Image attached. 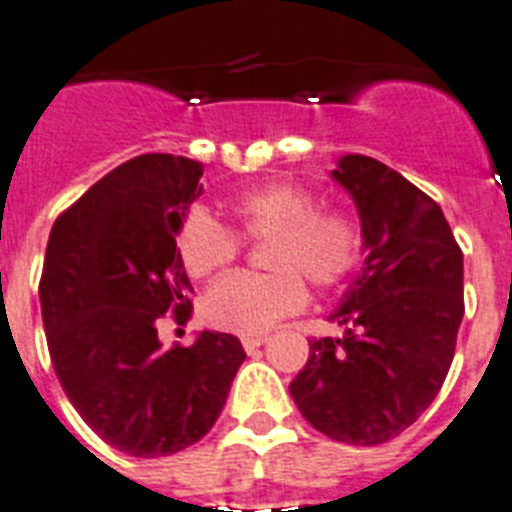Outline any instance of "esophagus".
<instances>
[{"mask_svg":"<svg viewBox=\"0 0 512 512\" xmlns=\"http://www.w3.org/2000/svg\"><path fill=\"white\" fill-rule=\"evenodd\" d=\"M240 342H243V349H246V352H253V349H259L261 344L266 342V336L264 334H251V336H243Z\"/></svg>","mask_w":512,"mask_h":512,"instance_id":"34e87169","label":"esophagus"}]
</instances>
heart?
<instances>
[{
  "label": "heart",
  "instance_id": "heart-1",
  "mask_svg": "<svg viewBox=\"0 0 512 512\" xmlns=\"http://www.w3.org/2000/svg\"><path fill=\"white\" fill-rule=\"evenodd\" d=\"M235 230L246 240H266L264 266L269 274H230L207 290L202 318L212 329L230 334H264L277 321L298 313L308 300L305 282L334 287L355 269L362 235L342 209L318 207L316 194L298 183H264L227 202ZM176 251L186 274L212 277L238 259L240 239L196 207L183 217Z\"/></svg>",
  "mask_w": 512,
  "mask_h": 512
}]
</instances>
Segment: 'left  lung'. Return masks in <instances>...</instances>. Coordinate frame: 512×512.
<instances>
[{
	"instance_id": "obj_1",
	"label": "left lung",
	"mask_w": 512,
	"mask_h": 512,
	"mask_svg": "<svg viewBox=\"0 0 512 512\" xmlns=\"http://www.w3.org/2000/svg\"><path fill=\"white\" fill-rule=\"evenodd\" d=\"M362 225L365 261L331 321L339 339H310L290 393L331 440L396 438L438 396L464 318V253L443 209L401 173L365 155L331 170Z\"/></svg>"
}]
</instances>
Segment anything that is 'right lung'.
<instances>
[{"instance_id": "add662e5", "label": "right lung", "mask_w": 512, "mask_h": 512, "mask_svg": "<svg viewBox=\"0 0 512 512\" xmlns=\"http://www.w3.org/2000/svg\"><path fill=\"white\" fill-rule=\"evenodd\" d=\"M202 163L181 155L126 160L59 214L41 274L48 352L67 399L116 451L170 456L220 417L246 352L238 336L202 331L163 349L157 321L191 316L176 251Z\"/></svg>"}]
</instances>
